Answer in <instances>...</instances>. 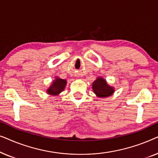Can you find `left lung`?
<instances>
[{
	"label": "left lung",
	"instance_id": "obj_1",
	"mask_svg": "<svg viewBox=\"0 0 158 158\" xmlns=\"http://www.w3.org/2000/svg\"><path fill=\"white\" fill-rule=\"evenodd\" d=\"M93 90L95 94L97 95V96L101 97V98L111 96L114 91V88L108 85L105 80L101 77H98L97 80L94 82Z\"/></svg>",
	"mask_w": 158,
	"mask_h": 158
}]
</instances>
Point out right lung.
Instances as JSON below:
<instances>
[{
    "mask_svg": "<svg viewBox=\"0 0 158 158\" xmlns=\"http://www.w3.org/2000/svg\"><path fill=\"white\" fill-rule=\"evenodd\" d=\"M67 82L65 80L60 79L57 77L55 81L53 82L52 85L48 88L47 90V93L51 95H57L59 94L60 92L64 89Z\"/></svg>",
    "mask_w": 158,
    "mask_h": 158,
    "instance_id": "add662e5",
    "label": "right lung"
}]
</instances>
